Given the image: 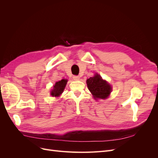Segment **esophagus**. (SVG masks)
<instances>
[{"mask_svg":"<svg viewBox=\"0 0 158 158\" xmlns=\"http://www.w3.org/2000/svg\"><path fill=\"white\" fill-rule=\"evenodd\" d=\"M73 78L74 80H80V77L78 76H73Z\"/></svg>","mask_w":158,"mask_h":158,"instance_id":"34e87169","label":"esophagus"}]
</instances>
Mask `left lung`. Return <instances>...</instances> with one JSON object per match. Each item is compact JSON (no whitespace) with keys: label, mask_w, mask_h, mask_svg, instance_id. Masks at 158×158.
Masks as SVG:
<instances>
[{"label":"left lung","mask_w":158,"mask_h":158,"mask_svg":"<svg viewBox=\"0 0 158 158\" xmlns=\"http://www.w3.org/2000/svg\"><path fill=\"white\" fill-rule=\"evenodd\" d=\"M88 88L95 99H107L112 91V87L98 74L86 80Z\"/></svg>","instance_id":"8db88e82"}]
</instances>
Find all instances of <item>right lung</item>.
Listing matches in <instances>:
<instances>
[{
	"label": "right lung",
	"instance_id": "add662e5",
	"mask_svg": "<svg viewBox=\"0 0 158 158\" xmlns=\"http://www.w3.org/2000/svg\"><path fill=\"white\" fill-rule=\"evenodd\" d=\"M68 80L63 79L59 82H56L53 85V89L51 91V95L52 97H59L63 92Z\"/></svg>",
	"mask_w": 158,
	"mask_h": 158
}]
</instances>
